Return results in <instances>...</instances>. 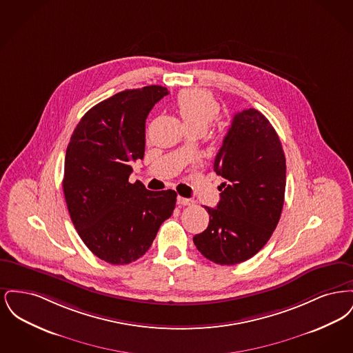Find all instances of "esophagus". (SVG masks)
<instances>
[{"label":"esophagus","mask_w":353,"mask_h":353,"mask_svg":"<svg viewBox=\"0 0 353 353\" xmlns=\"http://www.w3.org/2000/svg\"><path fill=\"white\" fill-rule=\"evenodd\" d=\"M177 203L180 205V206H189V205H193V201L192 200H189V199H184V197H177Z\"/></svg>","instance_id":"obj_1"}]
</instances>
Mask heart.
I'll return each mask as SVG.
<instances>
[{"instance_id":"obj_1","label":"heart","mask_w":353,"mask_h":353,"mask_svg":"<svg viewBox=\"0 0 353 353\" xmlns=\"http://www.w3.org/2000/svg\"><path fill=\"white\" fill-rule=\"evenodd\" d=\"M176 110L188 130H206L219 117V104L214 97L205 90H184L177 95Z\"/></svg>"}]
</instances>
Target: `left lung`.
I'll list each match as a JSON object with an SVG mask.
<instances>
[{"label": "left lung", "instance_id": "8db88e82", "mask_svg": "<svg viewBox=\"0 0 353 353\" xmlns=\"http://www.w3.org/2000/svg\"><path fill=\"white\" fill-rule=\"evenodd\" d=\"M225 179L197 250L217 265H236L259 252L275 230L285 202V157L274 127L255 108L236 112L214 160Z\"/></svg>", "mask_w": 353, "mask_h": 353}]
</instances>
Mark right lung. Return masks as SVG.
Returning <instances> with one entry per match:
<instances>
[{
    "mask_svg": "<svg viewBox=\"0 0 353 353\" xmlns=\"http://www.w3.org/2000/svg\"><path fill=\"white\" fill-rule=\"evenodd\" d=\"M168 94L161 85L118 92L88 110L71 134L63 176L68 213L84 245L111 265L143 256L174 210V190L128 181L144 157L147 117Z\"/></svg>",
    "mask_w": 353,
    "mask_h": 353,
    "instance_id": "1",
    "label": "right lung"
}]
</instances>
